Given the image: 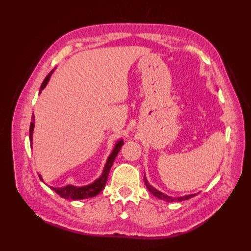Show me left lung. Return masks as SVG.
<instances>
[{
    "label": "left lung",
    "instance_id": "8db88e82",
    "mask_svg": "<svg viewBox=\"0 0 251 251\" xmlns=\"http://www.w3.org/2000/svg\"><path fill=\"white\" fill-rule=\"evenodd\" d=\"M145 182H146V185H147V188H148V190L151 192V193L154 195V196H156L157 199H159V200H163V201H168V202H172V201H186V200H189V199H191V197H194L196 194H191V195H184V196H179V197H173V196H168V195H166V194H164V193H162L161 191H158V190H156L155 188H153V186L148 182V180H147V178H146V176H145Z\"/></svg>",
    "mask_w": 251,
    "mask_h": 251
}]
</instances>
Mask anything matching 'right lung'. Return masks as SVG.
Instances as JSON below:
<instances>
[{"mask_svg": "<svg viewBox=\"0 0 251 251\" xmlns=\"http://www.w3.org/2000/svg\"><path fill=\"white\" fill-rule=\"evenodd\" d=\"M52 72H54V70L49 73V75L45 77L43 83H42L40 94H41L42 90L45 88L47 83H49ZM33 129H34V115H32V122L30 124V135H29L31 145H32V140H33V139H32V136H33ZM123 145H124V141H123L122 139L116 142L113 151H112V153L110 154V156L108 157V159H106V163H105V166L103 168L102 174H101L100 177L97 180H95L93 183H90L88 185H84V186H74V185H70V184L66 185V186H62V188H54V186H51V190H54L58 195H60L61 197H63V199L74 200V201L90 199V197H94L96 195H98L104 188V185L106 183V180H108L110 169L112 167V164H113L114 159H115L117 154H119ZM39 177L42 181H43V179H42V177H41V175H39Z\"/></svg>", "mask_w": 251, "mask_h": 251, "instance_id": "obj_1", "label": "right lung"}]
</instances>
